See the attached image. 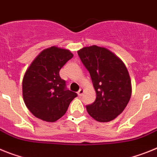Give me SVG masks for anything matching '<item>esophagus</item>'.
<instances>
[{
    "instance_id": "obj_1",
    "label": "esophagus",
    "mask_w": 157,
    "mask_h": 157,
    "mask_svg": "<svg viewBox=\"0 0 157 157\" xmlns=\"http://www.w3.org/2000/svg\"><path fill=\"white\" fill-rule=\"evenodd\" d=\"M77 94H78L79 96H82L83 94H84V89H82V88H80V89L79 90L78 92H77Z\"/></svg>"
}]
</instances>
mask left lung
<instances>
[{
  "label": "left lung",
  "instance_id": "obj_1",
  "mask_svg": "<svg viewBox=\"0 0 157 157\" xmlns=\"http://www.w3.org/2000/svg\"><path fill=\"white\" fill-rule=\"evenodd\" d=\"M77 54L96 92L95 102L87 105V111L98 122H110L124 111L131 96L126 65L111 51L97 46L84 47Z\"/></svg>",
  "mask_w": 157,
  "mask_h": 157
}]
</instances>
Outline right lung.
Returning <instances> with one entry per match:
<instances>
[{
	"mask_svg": "<svg viewBox=\"0 0 157 157\" xmlns=\"http://www.w3.org/2000/svg\"><path fill=\"white\" fill-rule=\"evenodd\" d=\"M73 57L68 50L51 46L34 60L23 79V97L26 106L36 118L55 122L67 111L77 96L67 89L60 69Z\"/></svg>",
	"mask_w": 157,
	"mask_h": 157,
	"instance_id": "add662e5",
	"label": "right lung"
}]
</instances>
